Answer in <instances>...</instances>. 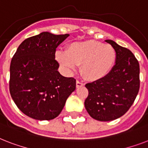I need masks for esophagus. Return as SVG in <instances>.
<instances>
[{"instance_id": "obj_1", "label": "esophagus", "mask_w": 148, "mask_h": 148, "mask_svg": "<svg viewBox=\"0 0 148 148\" xmlns=\"http://www.w3.org/2000/svg\"><path fill=\"white\" fill-rule=\"evenodd\" d=\"M84 84L82 81H76L77 88H79V87H81V86H84Z\"/></svg>"}]
</instances>
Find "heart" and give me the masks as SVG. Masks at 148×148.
Listing matches in <instances>:
<instances>
[{
  "label": "heart",
  "instance_id": "obj_1",
  "mask_svg": "<svg viewBox=\"0 0 148 148\" xmlns=\"http://www.w3.org/2000/svg\"><path fill=\"white\" fill-rule=\"evenodd\" d=\"M57 58L70 72L81 64V73L86 78L96 81L110 73L116 62L114 48L103 43L88 40L74 42L67 51H58Z\"/></svg>",
  "mask_w": 148,
  "mask_h": 148
}]
</instances>
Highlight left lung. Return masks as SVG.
Wrapping results in <instances>:
<instances>
[{
  "mask_svg": "<svg viewBox=\"0 0 148 148\" xmlns=\"http://www.w3.org/2000/svg\"><path fill=\"white\" fill-rule=\"evenodd\" d=\"M105 41L116 51L114 66L105 77L85 85L88 90L86 110L100 121L123 116L133 104L140 88V66L135 56L114 40Z\"/></svg>",
  "mask_w": 148,
  "mask_h": 148,
  "instance_id": "8db88e82",
  "label": "left lung"
}]
</instances>
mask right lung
I'll return each mask as SVG.
<instances>
[{
	"label": "right lung",
	"mask_w": 148,
	"mask_h": 148,
	"mask_svg": "<svg viewBox=\"0 0 148 148\" xmlns=\"http://www.w3.org/2000/svg\"><path fill=\"white\" fill-rule=\"evenodd\" d=\"M68 36L42 32L25 39L13 56L10 95L17 108L33 119L58 117L76 88V80L62 76L55 60L56 48Z\"/></svg>",
	"instance_id": "1"
}]
</instances>
